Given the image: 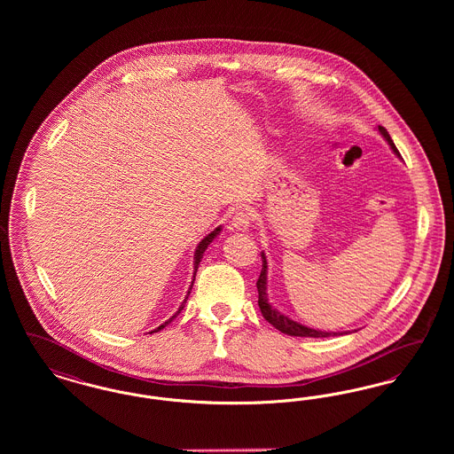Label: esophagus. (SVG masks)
<instances>
[{
	"mask_svg": "<svg viewBox=\"0 0 454 454\" xmlns=\"http://www.w3.org/2000/svg\"><path fill=\"white\" fill-rule=\"evenodd\" d=\"M252 223V213L248 209H239L235 213V216L230 221V228L237 231H247Z\"/></svg>",
	"mask_w": 454,
	"mask_h": 454,
	"instance_id": "1",
	"label": "esophagus"
}]
</instances>
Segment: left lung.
Listing matches in <instances>:
<instances>
[{
	"label": "left lung",
	"instance_id": "obj_1",
	"mask_svg": "<svg viewBox=\"0 0 454 454\" xmlns=\"http://www.w3.org/2000/svg\"><path fill=\"white\" fill-rule=\"evenodd\" d=\"M380 134L387 139V143L391 148V152L395 153L396 156H400V153L396 150L395 143L389 137L388 130L385 129L383 126H378ZM262 272H260L259 281H257V291H259V308L263 315V318L270 325H274L278 330H281L282 333L293 335V337H313V339H322V337H335V335H344L348 332H325V330H315L309 328L306 325L298 324L294 320H291L289 317L279 313L270 301H269V294H267V259L265 254L262 252Z\"/></svg>",
	"mask_w": 454,
	"mask_h": 454
}]
</instances>
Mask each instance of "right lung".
Listing matches in <instances>:
<instances>
[{"label":"right lung","instance_id":"add662e5","mask_svg":"<svg viewBox=\"0 0 454 454\" xmlns=\"http://www.w3.org/2000/svg\"><path fill=\"white\" fill-rule=\"evenodd\" d=\"M221 233V226H217L216 230L215 231H211L207 237L202 238L200 241H199V245H197V248H195V254H194V279H192V284H191V287H189V291H187V296H185V300L182 301V304H180V308L176 309V313L173 315L172 318H168L165 324L160 325L158 328H154L153 332H158V330H161V328H165L167 325L170 324L172 322L173 318L184 309V306H185V302H187V298H189V294H191V291H192V286H194L195 281V272H197V267H199V263H200V260H202V255H204V252H206V248L213 243V239L217 237ZM153 332H150V333H153Z\"/></svg>","mask_w":454,"mask_h":454}]
</instances>
